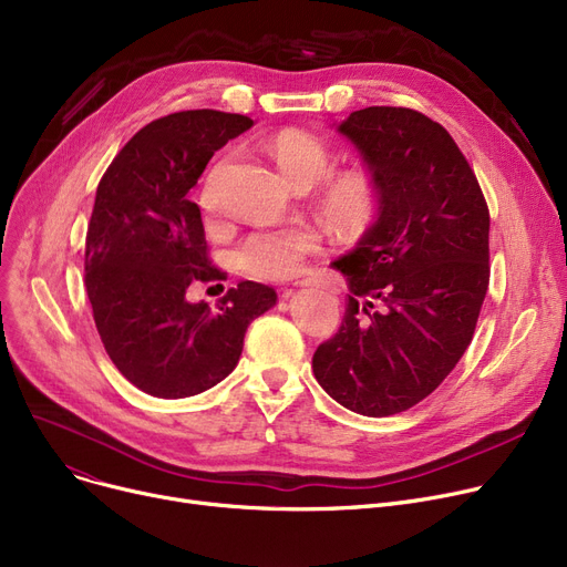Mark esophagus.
I'll use <instances>...</instances> for the list:
<instances>
[{"label":"esophagus","mask_w":567,"mask_h":567,"mask_svg":"<svg viewBox=\"0 0 567 567\" xmlns=\"http://www.w3.org/2000/svg\"><path fill=\"white\" fill-rule=\"evenodd\" d=\"M306 285H310L308 280H299V282H296V287H306ZM285 296H289V291H285Z\"/></svg>","instance_id":"1"}]
</instances>
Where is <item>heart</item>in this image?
<instances>
[{"instance_id":"heart-1","label":"heart","mask_w":567,"mask_h":567,"mask_svg":"<svg viewBox=\"0 0 567 567\" xmlns=\"http://www.w3.org/2000/svg\"><path fill=\"white\" fill-rule=\"evenodd\" d=\"M268 154L289 186H315L331 172L333 156L319 137L303 131H282L268 140ZM202 204L208 206V193ZM323 212L340 231H359L377 212V188L363 172H347L323 188ZM317 250V236L308 227L259 229L236 248V264L264 280H282L299 271L303 257Z\"/></svg>"}]
</instances>
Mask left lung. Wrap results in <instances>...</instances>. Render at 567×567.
<instances>
[{
  "mask_svg": "<svg viewBox=\"0 0 567 567\" xmlns=\"http://www.w3.org/2000/svg\"><path fill=\"white\" fill-rule=\"evenodd\" d=\"M377 188V218L331 266L347 308L312 370L344 409L383 419L425 400L471 344L489 285V212L455 140L374 105L336 126Z\"/></svg>",
  "mask_w": 567,
  "mask_h": 567,
  "instance_id": "8db88e82",
  "label": "left lung"
}]
</instances>
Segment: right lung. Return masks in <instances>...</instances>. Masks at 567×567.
I'll list each match as a JSON object with an SVG mask.
<instances>
[{"instance_id": "add662e5", "label": "right lung", "mask_w": 567, "mask_h": 567, "mask_svg": "<svg viewBox=\"0 0 567 567\" xmlns=\"http://www.w3.org/2000/svg\"><path fill=\"white\" fill-rule=\"evenodd\" d=\"M255 122L218 110L146 124L103 174L86 229L84 285L105 351L133 385L163 400L204 393L241 359L252 319L278 303L244 280L220 306L190 303L193 280H220L188 199L206 163Z\"/></svg>"}]
</instances>
